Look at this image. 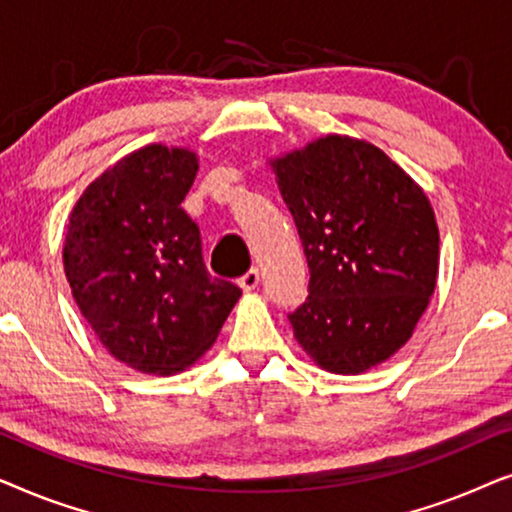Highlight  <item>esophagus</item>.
<instances>
[{"label":"esophagus","mask_w":512,"mask_h":512,"mask_svg":"<svg viewBox=\"0 0 512 512\" xmlns=\"http://www.w3.org/2000/svg\"><path fill=\"white\" fill-rule=\"evenodd\" d=\"M258 282H261V275H258L256 268H251L247 275L240 279V286H242V291H254L256 286H258Z\"/></svg>","instance_id":"esophagus-1"}]
</instances>
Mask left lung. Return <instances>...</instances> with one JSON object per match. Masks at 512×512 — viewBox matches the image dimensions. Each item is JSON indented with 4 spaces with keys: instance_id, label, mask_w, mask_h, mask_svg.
<instances>
[{
    "instance_id": "obj_1",
    "label": "left lung",
    "mask_w": 512,
    "mask_h": 512,
    "mask_svg": "<svg viewBox=\"0 0 512 512\" xmlns=\"http://www.w3.org/2000/svg\"><path fill=\"white\" fill-rule=\"evenodd\" d=\"M268 165L310 265V296L289 317L296 342L326 373L380 366L412 338L436 291L431 200L359 137H317Z\"/></svg>"
}]
</instances>
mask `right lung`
<instances>
[{
	"instance_id": "1",
	"label": "right lung",
	"mask_w": 512,
	"mask_h": 512,
	"mask_svg": "<svg viewBox=\"0 0 512 512\" xmlns=\"http://www.w3.org/2000/svg\"><path fill=\"white\" fill-rule=\"evenodd\" d=\"M198 167L186 146L146 144L90 181L69 214L62 265L74 303L102 347L144 375L195 366L242 293L207 275L181 209Z\"/></svg>"
}]
</instances>
